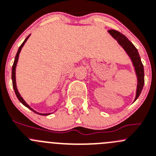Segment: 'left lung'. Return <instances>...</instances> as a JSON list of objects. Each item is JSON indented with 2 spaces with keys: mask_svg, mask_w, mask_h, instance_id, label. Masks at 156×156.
<instances>
[{
  "mask_svg": "<svg viewBox=\"0 0 156 156\" xmlns=\"http://www.w3.org/2000/svg\"><path fill=\"white\" fill-rule=\"evenodd\" d=\"M109 33L114 38L116 41L118 42L119 44L124 49L126 53L130 57L131 60L133 62L134 67H135L136 73L137 78H138V84H137V90H136V96L135 101L139 98L142 90L144 85V69H143V65L141 62L140 55H139L138 50L135 47L133 44L128 40L127 38L122 34L120 32L116 31L115 30H108Z\"/></svg>",
  "mask_w": 156,
  "mask_h": 156,
  "instance_id": "obj_1",
  "label": "left lung"
}]
</instances>
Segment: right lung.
I'll list each match as a JSON object with an SVG mask.
<instances>
[{"label":"right lung","instance_id":"add662e5","mask_svg":"<svg viewBox=\"0 0 156 156\" xmlns=\"http://www.w3.org/2000/svg\"><path fill=\"white\" fill-rule=\"evenodd\" d=\"M30 35H29L28 36H27V38H26V40H24L23 43L21 44V46H20L19 49H18L17 52H16V56H15V59H14V62H13V66H12V82H13V90H14V92L15 94H16V98H18V100H19L20 101L21 103H22L23 104L24 106H26L27 107H28L29 109H30L31 110H33L34 113H38V114H40V115H43V116H46V115H49L50 114V113H38V112L35 111L34 110H33V109L31 108V107H30V106L28 105V104H27V103L25 102V101H24L22 97L20 96V94H19V92H18L17 90V88H16V76H15V74H16V63H17V61H18V58H19V55H20V52L21 51V49L23 48V46H24V44H25V43L27 42V40H28V38L30 37Z\"/></svg>","mask_w":156,"mask_h":156}]
</instances>
